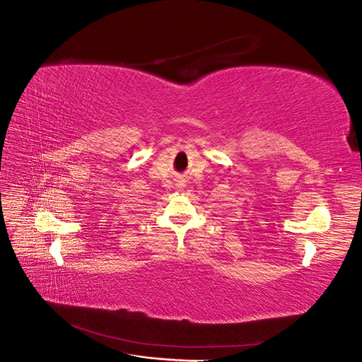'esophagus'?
<instances>
[{"mask_svg":"<svg viewBox=\"0 0 362 362\" xmlns=\"http://www.w3.org/2000/svg\"><path fill=\"white\" fill-rule=\"evenodd\" d=\"M177 185H178V187L181 189V187H184V182H182V181H178V184H177Z\"/></svg>","mask_w":362,"mask_h":362,"instance_id":"esophagus-1","label":"esophagus"}]
</instances>
